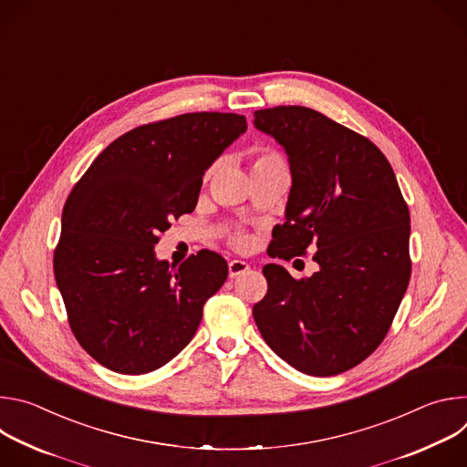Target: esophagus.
<instances>
[{
  "label": "esophagus",
  "mask_w": 467,
  "mask_h": 467,
  "mask_svg": "<svg viewBox=\"0 0 467 467\" xmlns=\"http://www.w3.org/2000/svg\"><path fill=\"white\" fill-rule=\"evenodd\" d=\"M247 270H249V264L244 262V260H231V262H229V277H231V279H234V277L245 274Z\"/></svg>",
  "instance_id": "1"
}]
</instances>
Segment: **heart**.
Here are the masks:
<instances>
[{
	"instance_id": "b5f03b06",
	"label": "heart",
	"mask_w": 467,
	"mask_h": 467,
	"mask_svg": "<svg viewBox=\"0 0 467 467\" xmlns=\"http://www.w3.org/2000/svg\"><path fill=\"white\" fill-rule=\"evenodd\" d=\"M249 159H251V171L256 173V171H264V170H275V168H286V162L285 159L281 157L279 151L272 150V148H254L251 153H249ZM214 168L216 166H211L207 171H205V181H209L214 173ZM229 244L236 249H245L247 244H249V238L245 233L242 231H234L229 234Z\"/></svg>"
}]
</instances>
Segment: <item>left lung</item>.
Wrapping results in <instances>:
<instances>
[{
  "label": "left lung",
  "mask_w": 467,
  "mask_h": 467,
  "mask_svg": "<svg viewBox=\"0 0 467 467\" xmlns=\"http://www.w3.org/2000/svg\"><path fill=\"white\" fill-rule=\"evenodd\" d=\"M254 127L288 155L286 222L268 247L290 260L317 247L319 270L294 279L265 264L268 292L253 306L262 338L292 368L330 377L366 360L388 335L407 292L410 213L382 151L325 114L254 110Z\"/></svg>",
  "instance_id": "obj_1"
}]
</instances>
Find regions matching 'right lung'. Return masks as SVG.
Listing matches in <instances>:
<instances>
[{"instance_id":"right-lung-1","label":"right lung","mask_w":467,"mask_h":467,"mask_svg":"<svg viewBox=\"0 0 467 467\" xmlns=\"http://www.w3.org/2000/svg\"><path fill=\"white\" fill-rule=\"evenodd\" d=\"M247 129L233 112H188L130 129L76 182L62 209L53 272L68 323L101 366L142 375L193 338L227 279L214 251L177 268L157 260L159 234L197 205L205 170Z\"/></svg>"}]
</instances>
